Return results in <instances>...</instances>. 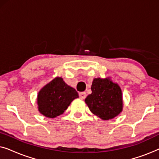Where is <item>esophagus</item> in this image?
Segmentation results:
<instances>
[{
	"instance_id": "1",
	"label": "esophagus",
	"mask_w": 159,
	"mask_h": 159,
	"mask_svg": "<svg viewBox=\"0 0 159 159\" xmlns=\"http://www.w3.org/2000/svg\"><path fill=\"white\" fill-rule=\"evenodd\" d=\"M79 95H80V98H81L82 100H83V99L85 98L86 96H87L85 92L80 93H79Z\"/></svg>"
}]
</instances>
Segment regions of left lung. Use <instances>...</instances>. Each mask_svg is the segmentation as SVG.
<instances>
[{"mask_svg": "<svg viewBox=\"0 0 159 159\" xmlns=\"http://www.w3.org/2000/svg\"><path fill=\"white\" fill-rule=\"evenodd\" d=\"M92 93L84 100L93 114L103 120L113 119L123 108L122 93L118 84L110 78H95L91 86Z\"/></svg>", "mask_w": 159, "mask_h": 159, "instance_id": "obj_1", "label": "left lung"}]
</instances>
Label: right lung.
<instances>
[{"mask_svg": "<svg viewBox=\"0 0 159 159\" xmlns=\"http://www.w3.org/2000/svg\"><path fill=\"white\" fill-rule=\"evenodd\" d=\"M77 98L79 95L75 89L65 83L61 77H56L38 93V110L45 116L55 118L62 114Z\"/></svg>", "mask_w": 159, "mask_h": 159, "instance_id": "right-lung-1", "label": "right lung"}]
</instances>
